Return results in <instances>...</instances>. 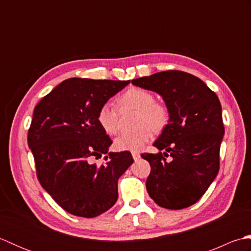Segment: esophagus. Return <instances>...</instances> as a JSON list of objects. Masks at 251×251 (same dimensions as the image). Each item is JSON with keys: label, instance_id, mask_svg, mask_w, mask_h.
Masks as SVG:
<instances>
[{"label": "esophagus", "instance_id": "esophagus-1", "mask_svg": "<svg viewBox=\"0 0 251 251\" xmlns=\"http://www.w3.org/2000/svg\"><path fill=\"white\" fill-rule=\"evenodd\" d=\"M131 155H132V157H134L135 161H138V159L140 158V153H138V152H132Z\"/></svg>", "mask_w": 251, "mask_h": 251}]
</instances>
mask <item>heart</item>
Instances as JSON below:
<instances>
[{
    "mask_svg": "<svg viewBox=\"0 0 251 251\" xmlns=\"http://www.w3.org/2000/svg\"><path fill=\"white\" fill-rule=\"evenodd\" d=\"M121 111L137 110L135 126L137 128L123 132L114 141L119 151L139 152L152 139L153 131H161L170 120V111L163 101L155 100L151 90L142 87H130L116 100ZM119 110L111 103H103L97 112V122L108 135H114L120 128Z\"/></svg>",
    "mask_w": 251,
    "mask_h": 251,
    "instance_id": "obj_1",
    "label": "heart"
}]
</instances>
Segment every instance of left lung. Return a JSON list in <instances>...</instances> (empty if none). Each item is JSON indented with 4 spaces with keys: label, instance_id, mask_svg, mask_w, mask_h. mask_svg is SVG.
Instances as JSON below:
<instances>
[{
    "label": "left lung",
    "instance_id": "1",
    "mask_svg": "<svg viewBox=\"0 0 251 251\" xmlns=\"http://www.w3.org/2000/svg\"><path fill=\"white\" fill-rule=\"evenodd\" d=\"M131 83L158 93L170 111L169 123L154 142V147L165 152L141 154L151 166L146 182L149 195L167 209L195 204L220 168L225 125L219 98L199 77L177 70L158 72Z\"/></svg>",
    "mask_w": 251,
    "mask_h": 251
}]
</instances>
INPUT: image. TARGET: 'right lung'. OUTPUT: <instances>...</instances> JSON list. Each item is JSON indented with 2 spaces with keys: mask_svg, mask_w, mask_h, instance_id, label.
Segmentation results:
<instances>
[{
  "mask_svg": "<svg viewBox=\"0 0 251 251\" xmlns=\"http://www.w3.org/2000/svg\"><path fill=\"white\" fill-rule=\"evenodd\" d=\"M130 81L72 77L36 104L28 131L36 177L69 214L94 218L113 206L117 181L134 163L130 152H110L112 140L97 122V112Z\"/></svg>",
  "mask_w": 251,
  "mask_h": 251,
  "instance_id": "add662e5",
  "label": "right lung"
}]
</instances>
